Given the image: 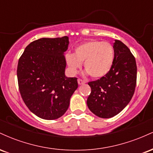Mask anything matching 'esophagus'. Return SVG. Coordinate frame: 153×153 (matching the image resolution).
<instances>
[{
	"label": "esophagus",
	"instance_id": "esophagus-1",
	"mask_svg": "<svg viewBox=\"0 0 153 153\" xmlns=\"http://www.w3.org/2000/svg\"><path fill=\"white\" fill-rule=\"evenodd\" d=\"M78 85H82V84H84L85 82V81H84V80H81V79H78Z\"/></svg>",
	"mask_w": 153,
	"mask_h": 153
}]
</instances>
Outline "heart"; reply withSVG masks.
Returning <instances> with one entry per match:
<instances>
[{
  "label": "heart",
  "instance_id": "obj_1",
  "mask_svg": "<svg viewBox=\"0 0 153 153\" xmlns=\"http://www.w3.org/2000/svg\"><path fill=\"white\" fill-rule=\"evenodd\" d=\"M115 52L111 44L99 40L83 42L75 48L74 54L67 53L65 61L72 75L76 74L84 62L86 73L101 78L109 73L114 64Z\"/></svg>",
  "mask_w": 153,
  "mask_h": 153
}]
</instances>
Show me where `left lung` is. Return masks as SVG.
Returning <instances> with one entry per match:
<instances>
[{
  "instance_id": "1",
  "label": "left lung",
  "mask_w": 153,
  "mask_h": 153,
  "mask_svg": "<svg viewBox=\"0 0 153 153\" xmlns=\"http://www.w3.org/2000/svg\"><path fill=\"white\" fill-rule=\"evenodd\" d=\"M113 47V68L106 76L88 82L91 92L87 99L88 107L103 119L114 117L127 106L137 82L136 61L129 49L119 40H115Z\"/></svg>"
}]
</instances>
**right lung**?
<instances>
[{"mask_svg": "<svg viewBox=\"0 0 153 153\" xmlns=\"http://www.w3.org/2000/svg\"><path fill=\"white\" fill-rule=\"evenodd\" d=\"M68 36L41 38L25 48L19 58L17 78L19 91L29 109L39 118L53 120L68 110L78 88L77 78H68L64 52Z\"/></svg>", "mask_w": 153, "mask_h": 153, "instance_id": "1", "label": "right lung"}]
</instances>
